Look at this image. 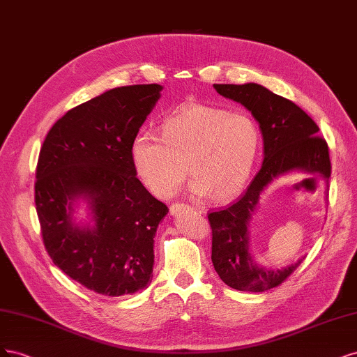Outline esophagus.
<instances>
[{
  "instance_id": "1",
  "label": "esophagus",
  "mask_w": 357,
  "mask_h": 357,
  "mask_svg": "<svg viewBox=\"0 0 357 357\" xmlns=\"http://www.w3.org/2000/svg\"><path fill=\"white\" fill-rule=\"evenodd\" d=\"M190 209H192L190 204H185V203H174L170 206V213L172 215H178V213H181L182 211H190Z\"/></svg>"
}]
</instances>
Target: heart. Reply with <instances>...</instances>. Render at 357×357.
I'll return each instance as SVG.
<instances>
[{
  "instance_id": "b5f03b06",
  "label": "heart",
  "mask_w": 357,
  "mask_h": 357,
  "mask_svg": "<svg viewBox=\"0 0 357 357\" xmlns=\"http://www.w3.org/2000/svg\"><path fill=\"white\" fill-rule=\"evenodd\" d=\"M259 141L246 112L194 103L167 117L162 135L137 133L130 153L137 176L158 197L174 195L190 169L192 192L225 202L245 188Z\"/></svg>"
}]
</instances>
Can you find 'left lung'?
Listing matches in <instances>:
<instances>
[{"label":"left lung","mask_w":357,"mask_h":357,"mask_svg":"<svg viewBox=\"0 0 357 357\" xmlns=\"http://www.w3.org/2000/svg\"><path fill=\"white\" fill-rule=\"evenodd\" d=\"M218 93L245 105L264 137V162L241 197L228 208L211 212L212 262L221 280L246 292H264L283 283L304 258L283 270H266L249 254L248 225L259 195L268 183L287 172L301 170L329 181L331 160L325 137L305 111L289 99L255 83L213 84Z\"/></svg>","instance_id":"8db88e82"}]
</instances>
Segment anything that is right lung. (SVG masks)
I'll return each instance as SVG.
<instances>
[{
	"label": "right lung",
	"mask_w": 357,
	"mask_h": 357,
	"mask_svg": "<svg viewBox=\"0 0 357 357\" xmlns=\"http://www.w3.org/2000/svg\"><path fill=\"white\" fill-rule=\"evenodd\" d=\"M162 86L105 91L68 111L43 142L36 208L45 250L66 275L107 296L142 291L153 279L154 236L167 206L136 178L132 141ZM91 204V227L72 224V200Z\"/></svg>",
	"instance_id": "1"
}]
</instances>
